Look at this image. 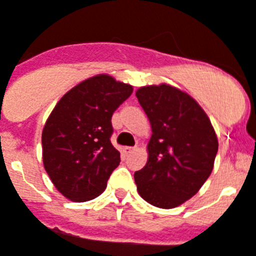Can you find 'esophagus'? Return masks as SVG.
Wrapping results in <instances>:
<instances>
[{"label":"esophagus","instance_id":"34e87169","mask_svg":"<svg viewBox=\"0 0 256 256\" xmlns=\"http://www.w3.org/2000/svg\"><path fill=\"white\" fill-rule=\"evenodd\" d=\"M134 150V148H130V146H124V148H122V152H124L126 155H130V154H132Z\"/></svg>","mask_w":256,"mask_h":256}]
</instances>
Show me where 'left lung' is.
Returning a JSON list of instances; mask_svg holds the SVG:
<instances>
[{"label": "left lung", "instance_id": "1", "mask_svg": "<svg viewBox=\"0 0 256 256\" xmlns=\"http://www.w3.org/2000/svg\"><path fill=\"white\" fill-rule=\"evenodd\" d=\"M150 122L146 167L134 172L138 195L159 208H174L198 194L208 179L218 138L202 106L183 90L167 84L136 90Z\"/></svg>", "mask_w": 256, "mask_h": 256}]
</instances>
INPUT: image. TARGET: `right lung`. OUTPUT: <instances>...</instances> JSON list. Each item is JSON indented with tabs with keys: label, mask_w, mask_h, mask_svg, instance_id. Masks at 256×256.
Segmentation results:
<instances>
[{
	"label": "right lung",
	"mask_w": 256,
	"mask_h": 256,
	"mask_svg": "<svg viewBox=\"0 0 256 256\" xmlns=\"http://www.w3.org/2000/svg\"><path fill=\"white\" fill-rule=\"evenodd\" d=\"M132 92V85L97 74L65 93L49 114L42 130L44 167L66 199L92 200L106 188L120 164L110 120Z\"/></svg>",
	"instance_id": "add662e5"
}]
</instances>
